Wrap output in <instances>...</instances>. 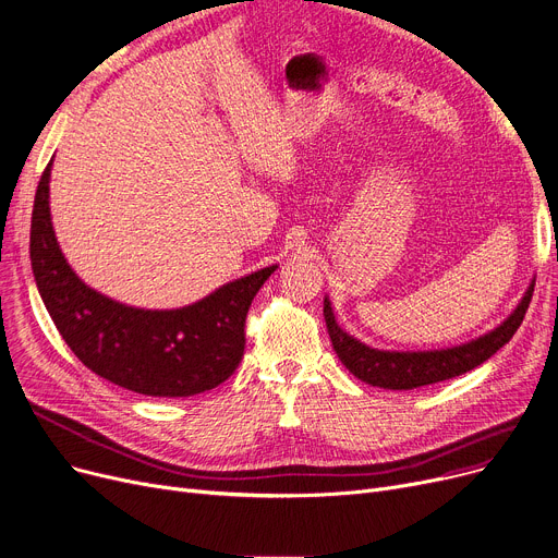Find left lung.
Masks as SVG:
<instances>
[{
	"label": "left lung",
	"instance_id": "left-lung-1",
	"mask_svg": "<svg viewBox=\"0 0 558 558\" xmlns=\"http://www.w3.org/2000/svg\"><path fill=\"white\" fill-rule=\"evenodd\" d=\"M534 283L536 279H532L527 292L522 294V300L518 302L513 313L502 324H498L494 331L448 349L385 351L367 347L365 342H360L357 338L340 329L329 298H324V319L338 357L355 378L383 389H416L423 385L462 376L482 365L498 349H502L513 338L518 326L522 324V317H525L530 308Z\"/></svg>",
	"mask_w": 558,
	"mask_h": 558
}]
</instances>
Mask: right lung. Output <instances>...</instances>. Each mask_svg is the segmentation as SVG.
I'll return each instance as SVG.
<instances>
[{
	"label": "right lung",
	"instance_id": "1",
	"mask_svg": "<svg viewBox=\"0 0 558 558\" xmlns=\"http://www.w3.org/2000/svg\"><path fill=\"white\" fill-rule=\"evenodd\" d=\"M51 163L31 216V268L62 340L101 378L146 397L182 399L232 376L245 349V317L277 266L214 290L201 302L148 311L114 302L85 286L60 252L51 211Z\"/></svg>",
	"mask_w": 558,
	"mask_h": 558
}]
</instances>
